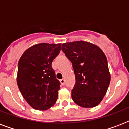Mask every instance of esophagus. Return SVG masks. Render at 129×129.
<instances>
[{"label": "esophagus", "instance_id": "obj_1", "mask_svg": "<svg viewBox=\"0 0 129 129\" xmlns=\"http://www.w3.org/2000/svg\"><path fill=\"white\" fill-rule=\"evenodd\" d=\"M60 83L62 85H64L65 84V80H64V79H61V80H60Z\"/></svg>", "mask_w": 129, "mask_h": 129}]
</instances>
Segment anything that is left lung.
Instances as JSON below:
<instances>
[{"instance_id":"1","label":"left lung","mask_w":129,"mask_h":129,"mask_svg":"<svg viewBox=\"0 0 129 129\" xmlns=\"http://www.w3.org/2000/svg\"><path fill=\"white\" fill-rule=\"evenodd\" d=\"M61 50L72 63L76 84L72 98L78 106L92 108L100 104L110 82L107 59L102 49L87 41L63 43Z\"/></svg>"}]
</instances>
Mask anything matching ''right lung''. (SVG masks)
<instances>
[{
  "mask_svg": "<svg viewBox=\"0 0 129 129\" xmlns=\"http://www.w3.org/2000/svg\"><path fill=\"white\" fill-rule=\"evenodd\" d=\"M61 47V43L34 45L19 59L17 85L23 98L35 110H47L56 102L60 82L55 78L51 63Z\"/></svg>",
  "mask_w": 129,
  "mask_h": 129,
  "instance_id": "add662e5",
  "label": "right lung"
}]
</instances>
